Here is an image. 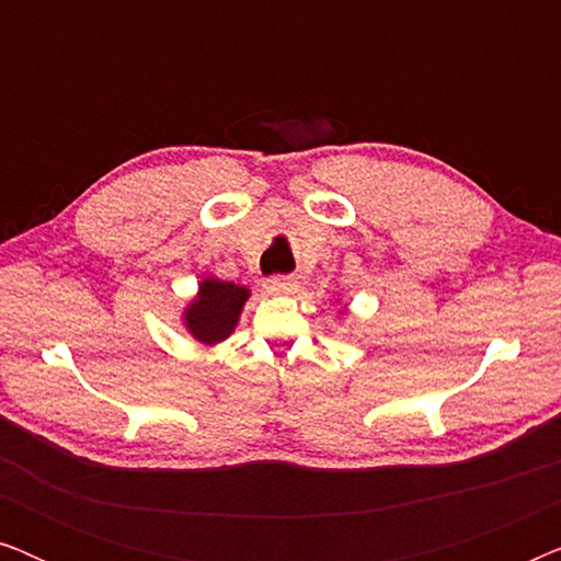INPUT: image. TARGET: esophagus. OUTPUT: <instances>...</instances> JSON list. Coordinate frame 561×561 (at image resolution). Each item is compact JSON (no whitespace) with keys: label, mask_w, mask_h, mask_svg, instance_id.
Segmentation results:
<instances>
[{"label":"esophagus","mask_w":561,"mask_h":561,"mask_svg":"<svg viewBox=\"0 0 561 561\" xmlns=\"http://www.w3.org/2000/svg\"><path fill=\"white\" fill-rule=\"evenodd\" d=\"M267 294H296L298 280L294 275H273V278L265 280Z\"/></svg>","instance_id":"obj_1"}]
</instances>
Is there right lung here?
<instances>
[{
    "label": "right lung",
    "mask_w": 561,
    "mask_h": 561,
    "mask_svg": "<svg viewBox=\"0 0 561 561\" xmlns=\"http://www.w3.org/2000/svg\"><path fill=\"white\" fill-rule=\"evenodd\" d=\"M248 288L234 286L225 280H204L198 288V298L186 311V327L196 340L206 344L221 342L232 334V329L240 319L242 304L248 301Z\"/></svg>",
    "instance_id": "add662e5"
}]
</instances>
